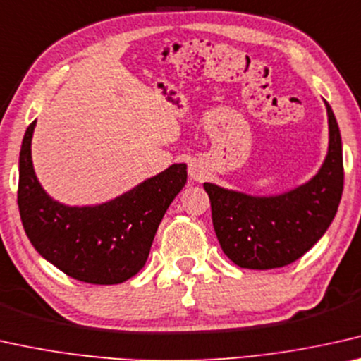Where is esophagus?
I'll return each mask as SVG.
<instances>
[{
    "label": "esophagus",
    "instance_id": "obj_1",
    "mask_svg": "<svg viewBox=\"0 0 361 361\" xmlns=\"http://www.w3.org/2000/svg\"><path fill=\"white\" fill-rule=\"evenodd\" d=\"M188 171H190V178L195 180V181H204L207 178L206 166L199 162V160H192V162L190 164V169H188Z\"/></svg>",
    "mask_w": 361,
    "mask_h": 361
}]
</instances>
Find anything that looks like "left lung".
<instances>
[{
    "label": "left lung",
    "instance_id": "8db88e82",
    "mask_svg": "<svg viewBox=\"0 0 361 361\" xmlns=\"http://www.w3.org/2000/svg\"><path fill=\"white\" fill-rule=\"evenodd\" d=\"M329 144L318 173L282 195L255 196L204 183L215 235L225 255L243 269L283 267L313 248L336 217L343 190L342 139L324 100Z\"/></svg>",
    "mask_w": 361,
    "mask_h": 361
}]
</instances>
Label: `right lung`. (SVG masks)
Here are the masks:
<instances>
[{
	"label": "right lung",
	"mask_w": 361,
	"mask_h": 361,
	"mask_svg": "<svg viewBox=\"0 0 361 361\" xmlns=\"http://www.w3.org/2000/svg\"><path fill=\"white\" fill-rule=\"evenodd\" d=\"M27 128L19 154L20 220L37 252L69 277L115 285L141 271L166 209L186 185V164H173L123 195L94 206H68L43 190Z\"/></svg>",
	"instance_id": "1"
}]
</instances>
